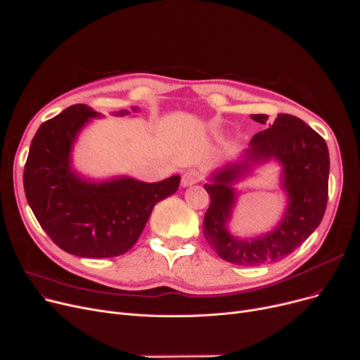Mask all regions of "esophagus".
<instances>
[{
    "instance_id": "34e87169",
    "label": "esophagus",
    "mask_w": 360,
    "mask_h": 360,
    "mask_svg": "<svg viewBox=\"0 0 360 360\" xmlns=\"http://www.w3.org/2000/svg\"><path fill=\"white\" fill-rule=\"evenodd\" d=\"M199 180V174L196 171H188L181 176V186L183 188H188V186L195 184Z\"/></svg>"
}]
</instances>
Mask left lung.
I'll list each match as a JSON object with an SVG mask.
<instances>
[{
    "label": "left lung",
    "mask_w": 360,
    "mask_h": 360,
    "mask_svg": "<svg viewBox=\"0 0 360 360\" xmlns=\"http://www.w3.org/2000/svg\"><path fill=\"white\" fill-rule=\"evenodd\" d=\"M266 124L267 115H251ZM270 160L281 165V188L287 207L270 233L255 238L229 233L228 221L237 200L233 184ZM329 153L325 140L304 121L281 113L269 128L257 133L238 161L214 171L204 189L211 202L202 229L210 247L223 260L239 266H262L282 260L295 251L323 219L328 200Z\"/></svg>",
    "instance_id": "1"
}]
</instances>
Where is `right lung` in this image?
Here are the masks:
<instances>
[{
  "instance_id": "obj_1",
  "label": "right lung",
  "mask_w": 360,
  "mask_h": 360,
  "mask_svg": "<svg viewBox=\"0 0 360 360\" xmlns=\"http://www.w3.org/2000/svg\"><path fill=\"white\" fill-rule=\"evenodd\" d=\"M139 109L113 112L127 117ZM103 117L87 105H74L42 124L32 139L23 188L41 227L57 247L78 257H117L130 250L155 204L176 193L180 176L145 183L130 176L108 180L84 177L72 165L82 128Z\"/></svg>"
}]
</instances>
